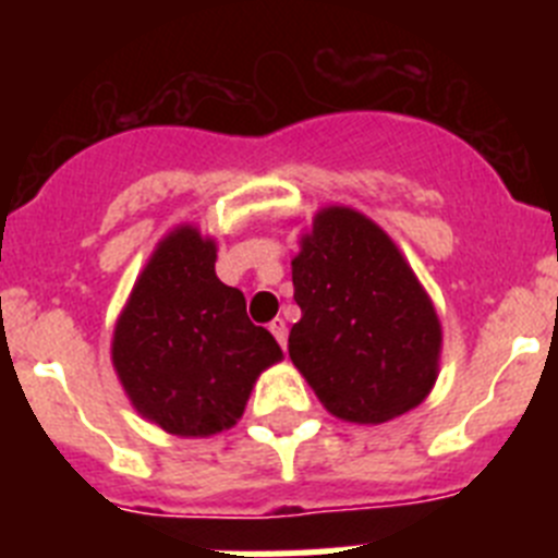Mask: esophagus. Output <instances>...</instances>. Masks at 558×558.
I'll use <instances>...</instances> for the list:
<instances>
[{"label":"esophagus","instance_id":"obj_1","mask_svg":"<svg viewBox=\"0 0 558 558\" xmlns=\"http://www.w3.org/2000/svg\"><path fill=\"white\" fill-rule=\"evenodd\" d=\"M270 332H274V338L279 340V347H288V324L282 322V318H276V322H270Z\"/></svg>","mask_w":558,"mask_h":558}]
</instances>
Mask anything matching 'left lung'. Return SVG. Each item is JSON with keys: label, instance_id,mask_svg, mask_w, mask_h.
Wrapping results in <instances>:
<instances>
[{"label": "left lung", "instance_id": "left-lung-1", "mask_svg": "<svg viewBox=\"0 0 558 558\" xmlns=\"http://www.w3.org/2000/svg\"><path fill=\"white\" fill-rule=\"evenodd\" d=\"M288 352L332 416L383 425L425 402L441 324L391 236L349 206H327L293 263Z\"/></svg>", "mask_w": 558, "mask_h": 558}]
</instances>
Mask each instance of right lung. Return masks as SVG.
Returning <instances> with one entry per match:
<instances>
[{
	"instance_id": "right-lung-1",
	"label": "right lung",
	"mask_w": 558,
	"mask_h": 558,
	"mask_svg": "<svg viewBox=\"0 0 558 558\" xmlns=\"http://www.w3.org/2000/svg\"><path fill=\"white\" fill-rule=\"evenodd\" d=\"M218 245L175 226L156 245L122 307L111 360L131 405L161 430L204 438L243 416L256 377L282 360L245 299L215 274Z\"/></svg>"
}]
</instances>
